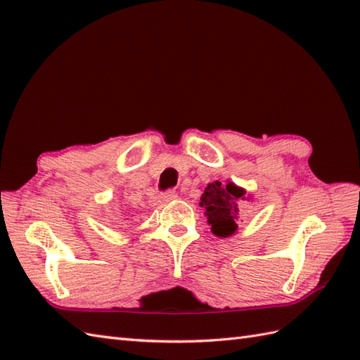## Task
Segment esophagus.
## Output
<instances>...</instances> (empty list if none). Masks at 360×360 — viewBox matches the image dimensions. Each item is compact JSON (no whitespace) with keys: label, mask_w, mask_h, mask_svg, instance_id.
<instances>
[{"label":"esophagus","mask_w":360,"mask_h":360,"mask_svg":"<svg viewBox=\"0 0 360 360\" xmlns=\"http://www.w3.org/2000/svg\"><path fill=\"white\" fill-rule=\"evenodd\" d=\"M174 198H178V193L174 192V190H167V192H164L162 195H160V200H162L164 202H170V201H173Z\"/></svg>","instance_id":"obj_1"}]
</instances>
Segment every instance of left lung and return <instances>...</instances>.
Here are the masks:
<instances>
[{"label": "left lung", "instance_id": "left-lung-1", "mask_svg": "<svg viewBox=\"0 0 360 360\" xmlns=\"http://www.w3.org/2000/svg\"><path fill=\"white\" fill-rule=\"evenodd\" d=\"M244 190L236 187L232 182L223 186L221 182H212L205 187L201 196V207L205 209L209 224H212V232L217 236H226L235 233L236 221H238L240 200H244Z\"/></svg>", "mask_w": 360, "mask_h": 360}]
</instances>
